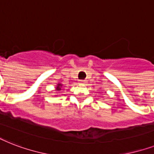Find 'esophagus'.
<instances>
[{
	"label": "esophagus",
	"instance_id": "34e87169",
	"mask_svg": "<svg viewBox=\"0 0 154 154\" xmlns=\"http://www.w3.org/2000/svg\"><path fill=\"white\" fill-rule=\"evenodd\" d=\"M80 83H81V84H85V83H86V81H85V80H81V81H80Z\"/></svg>",
	"mask_w": 154,
	"mask_h": 154
}]
</instances>
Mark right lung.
Masks as SVG:
<instances>
[{
  "mask_svg": "<svg viewBox=\"0 0 154 154\" xmlns=\"http://www.w3.org/2000/svg\"><path fill=\"white\" fill-rule=\"evenodd\" d=\"M61 87H62V85L59 83V84L57 85V87H56V90L57 91H59V90H61Z\"/></svg>",
  "mask_w": 154,
  "mask_h": 154,
  "instance_id": "add662e5",
  "label": "right lung"
}]
</instances>
